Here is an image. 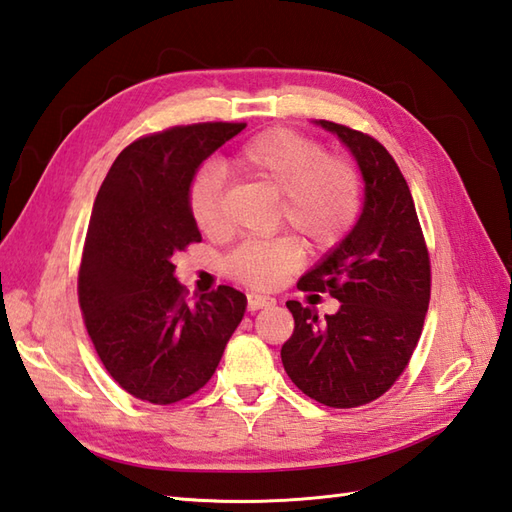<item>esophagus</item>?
<instances>
[{
  "instance_id": "1",
  "label": "esophagus",
  "mask_w": 512,
  "mask_h": 512,
  "mask_svg": "<svg viewBox=\"0 0 512 512\" xmlns=\"http://www.w3.org/2000/svg\"><path fill=\"white\" fill-rule=\"evenodd\" d=\"M270 306H275V299H273V297L253 295V292H250V295H248V310H250V312L262 310V308H270Z\"/></svg>"
}]
</instances>
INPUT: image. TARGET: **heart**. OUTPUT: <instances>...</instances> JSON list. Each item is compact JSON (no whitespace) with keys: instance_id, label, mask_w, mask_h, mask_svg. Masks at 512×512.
I'll use <instances>...</instances> for the list:
<instances>
[{"instance_id":"obj_1","label":"heart","mask_w":512,"mask_h":512,"mask_svg":"<svg viewBox=\"0 0 512 512\" xmlns=\"http://www.w3.org/2000/svg\"><path fill=\"white\" fill-rule=\"evenodd\" d=\"M231 167L281 195L279 224L290 226L310 250L328 253L352 233L363 206V178L356 162L328 154L323 143L295 129L275 127L235 151ZM224 176L204 165L189 184V211L204 235L224 233ZM301 264L292 237L246 242L226 255V275L248 288H277Z\"/></svg>"}]
</instances>
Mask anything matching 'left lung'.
<instances>
[{"label": "left lung", "instance_id": "left-lung-1", "mask_svg": "<svg viewBox=\"0 0 512 512\" xmlns=\"http://www.w3.org/2000/svg\"><path fill=\"white\" fill-rule=\"evenodd\" d=\"M319 125L352 149L365 204L352 233L297 284L330 292L339 312L319 319L314 308L288 301L295 330L281 363L312 400L352 409L383 396L409 365L431 299V262L409 184L389 151L358 129Z\"/></svg>", "mask_w": 512, "mask_h": 512}]
</instances>
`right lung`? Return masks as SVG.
Masks as SVG:
<instances>
[{
    "instance_id": "right-lung-1",
    "label": "right lung",
    "mask_w": 512,
    "mask_h": 512,
    "mask_svg": "<svg viewBox=\"0 0 512 512\" xmlns=\"http://www.w3.org/2000/svg\"><path fill=\"white\" fill-rule=\"evenodd\" d=\"M246 123H195L127 145L94 200L79 266V306L103 367L127 394L173 405L200 391L244 317L231 286L195 297L173 255L202 242L189 184Z\"/></svg>"
}]
</instances>
